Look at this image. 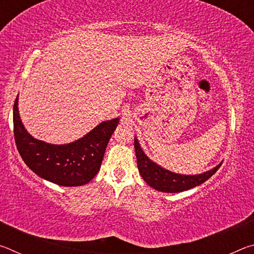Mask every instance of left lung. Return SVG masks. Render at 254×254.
I'll return each instance as SVG.
<instances>
[{
    "mask_svg": "<svg viewBox=\"0 0 254 254\" xmlns=\"http://www.w3.org/2000/svg\"><path fill=\"white\" fill-rule=\"evenodd\" d=\"M134 149L136 156L137 169L142 176L144 182L150 187L158 191L163 192H180L188 189L199 186L206 180L209 179L220 168L222 162L215 166L214 168L197 175H183L176 174L174 171L162 168L160 165L151 160L141 148L137 137L134 136Z\"/></svg>",
    "mask_w": 254,
    "mask_h": 254,
    "instance_id": "1",
    "label": "left lung"
}]
</instances>
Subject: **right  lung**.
I'll return each mask as SVG.
<instances>
[{
    "instance_id": "right-lung-1",
    "label": "right lung",
    "mask_w": 254,
    "mask_h": 254,
    "mask_svg": "<svg viewBox=\"0 0 254 254\" xmlns=\"http://www.w3.org/2000/svg\"><path fill=\"white\" fill-rule=\"evenodd\" d=\"M19 95L13 106L16 148L30 169L40 178L64 187L91 182L101 168L110 137L120 118L103 121L72 142L54 144L33 137L24 127L19 113Z\"/></svg>"
}]
</instances>
